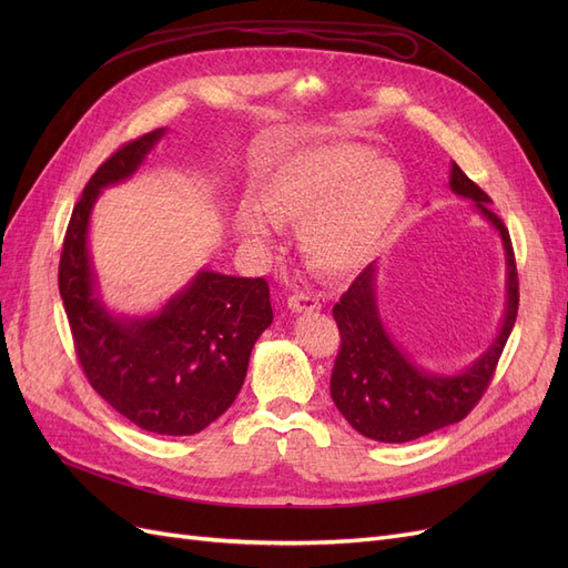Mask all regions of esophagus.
Segmentation results:
<instances>
[{
    "label": "esophagus",
    "instance_id": "esophagus-1",
    "mask_svg": "<svg viewBox=\"0 0 568 568\" xmlns=\"http://www.w3.org/2000/svg\"><path fill=\"white\" fill-rule=\"evenodd\" d=\"M322 303L313 294H294L288 296V311L291 313H315L320 311Z\"/></svg>",
    "mask_w": 568,
    "mask_h": 568
}]
</instances>
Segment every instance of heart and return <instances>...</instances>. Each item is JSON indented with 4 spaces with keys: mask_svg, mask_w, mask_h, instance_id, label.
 I'll use <instances>...</instances> for the list:
<instances>
[{
    "mask_svg": "<svg viewBox=\"0 0 568 568\" xmlns=\"http://www.w3.org/2000/svg\"><path fill=\"white\" fill-rule=\"evenodd\" d=\"M407 201L398 163L363 144H324L291 153L255 180V201L234 209L232 225L263 248L298 222V246L326 277L367 267L386 246Z\"/></svg>",
    "mask_w": 568,
    "mask_h": 568,
    "instance_id": "1",
    "label": "heart"
}]
</instances>
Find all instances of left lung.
Returning <instances> with one entry per match:
<instances>
[{
	"mask_svg": "<svg viewBox=\"0 0 568 568\" xmlns=\"http://www.w3.org/2000/svg\"><path fill=\"white\" fill-rule=\"evenodd\" d=\"M450 189L474 203L500 234L505 251V313L490 346L455 374L424 369L398 346L379 313V286L372 263L334 305L341 351L332 372V400L357 434L379 443H407L462 422L488 388L497 359L517 322L519 280L509 232L490 211V196L450 165Z\"/></svg>",
	"mask_w": 568,
	"mask_h": 568,
	"instance_id": "left-lung-1",
	"label": "left lung"
}]
</instances>
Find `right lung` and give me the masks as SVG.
Returning <instances> with one entry per match:
<instances>
[{"label": "right lung", "mask_w": 568, "mask_h": 568, "mask_svg": "<svg viewBox=\"0 0 568 568\" xmlns=\"http://www.w3.org/2000/svg\"><path fill=\"white\" fill-rule=\"evenodd\" d=\"M168 128L118 149L73 209L59 265V291L92 388L144 432L194 436L234 403L255 341L272 324L263 277L201 267L159 311L115 313L101 296L90 222L106 186L130 180Z\"/></svg>", "instance_id": "right-lung-1"}]
</instances>
